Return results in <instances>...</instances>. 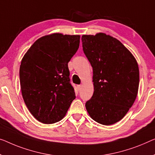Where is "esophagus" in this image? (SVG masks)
I'll return each instance as SVG.
<instances>
[{"label":"esophagus","mask_w":155,"mask_h":155,"mask_svg":"<svg viewBox=\"0 0 155 155\" xmlns=\"http://www.w3.org/2000/svg\"><path fill=\"white\" fill-rule=\"evenodd\" d=\"M81 87H82L81 85H77V89H78V91H81Z\"/></svg>","instance_id":"obj_1"}]
</instances>
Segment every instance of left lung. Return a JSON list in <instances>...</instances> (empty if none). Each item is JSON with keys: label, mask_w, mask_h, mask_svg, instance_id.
Listing matches in <instances>:
<instances>
[{"label": "left lung", "mask_w": 155, "mask_h": 155, "mask_svg": "<svg viewBox=\"0 0 155 155\" xmlns=\"http://www.w3.org/2000/svg\"><path fill=\"white\" fill-rule=\"evenodd\" d=\"M81 40L93 70L94 93L85 108L94 121L110 125L123 118L137 98V62L120 41L104 33L83 35Z\"/></svg>", "instance_id": "left-lung-1"}]
</instances>
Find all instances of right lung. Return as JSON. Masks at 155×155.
Wrapping results in <instances>:
<instances>
[{"label": "right lung", "mask_w": 155, "mask_h": 155, "mask_svg": "<svg viewBox=\"0 0 155 155\" xmlns=\"http://www.w3.org/2000/svg\"><path fill=\"white\" fill-rule=\"evenodd\" d=\"M79 42V35L44 36L35 41L23 58L19 70L23 99L40 122L61 120L76 98L68 63Z\"/></svg>", "instance_id": "add662e5"}]
</instances>
